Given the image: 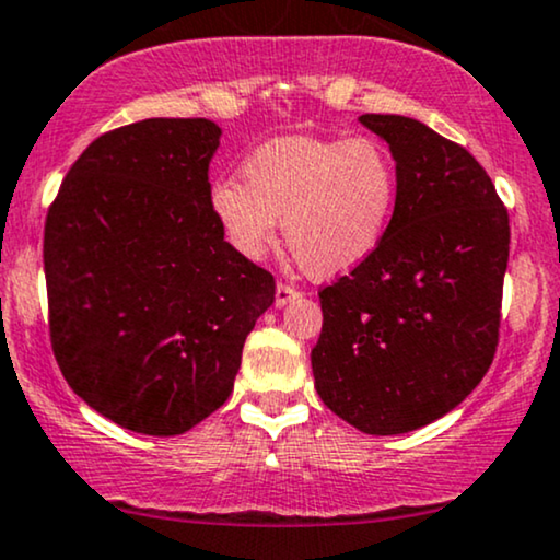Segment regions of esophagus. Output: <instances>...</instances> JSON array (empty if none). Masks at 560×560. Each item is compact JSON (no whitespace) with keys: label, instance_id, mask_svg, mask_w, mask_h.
<instances>
[{"label":"esophagus","instance_id":"esophagus-1","mask_svg":"<svg viewBox=\"0 0 560 560\" xmlns=\"http://www.w3.org/2000/svg\"><path fill=\"white\" fill-rule=\"evenodd\" d=\"M294 296H300V289L296 287L287 284V281H279V284H276V307H284V304L292 302Z\"/></svg>","mask_w":560,"mask_h":560}]
</instances>
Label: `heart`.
<instances>
[{"label": "heart", "mask_w": 560, "mask_h": 560, "mask_svg": "<svg viewBox=\"0 0 560 560\" xmlns=\"http://www.w3.org/2000/svg\"><path fill=\"white\" fill-rule=\"evenodd\" d=\"M243 180L222 178L209 209L232 250L260 258L284 228L302 271L336 276L377 250L398 196L395 165L372 139L284 137L245 160Z\"/></svg>", "instance_id": "b5f03b06"}]
</instances>
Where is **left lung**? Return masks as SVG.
<instances>
[{
	"label": "left lung",
	"instance_id": "left-lung-1",
	"mask_svg": "<svg viewBox=\"0 0 560 560\" xmlns=\"http://www.w3.org/2000/svg\"><path fill=\"white\" fill-rule=\"evenodd\" d=\"M359 121L390 144L398 196L377 250L317 292L313 374L351 427L406 434L459 406L493 362L509 214L465 147L416 118Z\"/></svg>",
	"mask_w": 560,
	"mask_h": 560
}]
</instances>
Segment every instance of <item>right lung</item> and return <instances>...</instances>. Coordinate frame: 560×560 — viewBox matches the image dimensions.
I'll return each mask as SVG.
<instances>
[{
    "mask_svg": "<svg viewBox=\"0 0 560 560\" xmlns=\"http://www.w3.org/2000/svg\"><path fill=\"white\" fill-rule=\"evenodd\" d=\"M222 129L147 118L84 150L46 214L48 332L69 387L118 427L175 436L224 406L273 276L209 209Z\"/></svg>",
    "mask_w": 560,
    "mask_h": 560,
    "instance_id": "obj_1",
    "label": "right lung"
}]
</instances>
